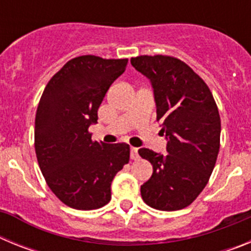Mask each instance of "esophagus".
Wrapping results in <instances>:
<instances>
[{
	"instance_id": "34e87169",
	"label": "esophagus",
	"mask_w": 251,
	"mask_h": 251,
	"mask_svg": "<svg viewBox=\"0 0 251 251\" xmlns=\"http://www.w3.org/2000/svg\"><path fill=\"white\" fill-rule=\"evenodd\" d=\"M130 158L134 159V161H137V159L139 158L138 148H136V147H132V148H130Z\"/></svg>"
}]
</instances>
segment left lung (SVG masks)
Segmentation results:
<instances>
[{"label":"left lung","instance_id":"1","mask_svg":"<svg viewBox=\"0 0 251 251\" xmlns=\"http://www.w3.org/2000/svg\"><path fill=\"white\" fill-rule=\"evenodd\" d=\"M150 79L157 122L167 139V154L148 148L138 151L153 166L141 186L142 199L162 211H176L196 200L211 176L220 148L221 121L211 92L181 60L165 55L130 59Z\"/></svg>","mask_w":251,"mask_h":251}]
</instances>
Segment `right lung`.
<instances>
[{"label":"right lung","mask_w":251,"mask_h":251,"mask_svg":"<svg viewBox=\"0 0 251 251\" xmlns=\"http://www.w3.org/2000/svg\"><path fill=\"white\" fill-rule=\"evenodd\" d=\"M127 63L94 55L74 57L41 95L35 118L37 162L51 191L69 207L106 205L113 178L129 162V146L93 141L89 133L105 93Z\"/></svg>","instance_id":"add662e5"}]
</instances>
